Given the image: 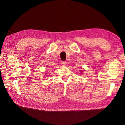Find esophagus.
I'll use <instances>...</instances> for the list:
<instances>
[{"label":"esophagus","instance_id":"34e87169","mask_svg":"<svg viewBox=\"0 0 125 125\" xmlns=\"http://www.w3.org/2000/svg\"><path fill=\"white\" fill-rule=\"evenodd\" d=\"M61 63H62V66H66V62H65V61H62V62H61Z\"/></svg>","mask_w":125,"mask_h":125}]
</instances>
